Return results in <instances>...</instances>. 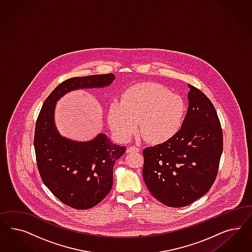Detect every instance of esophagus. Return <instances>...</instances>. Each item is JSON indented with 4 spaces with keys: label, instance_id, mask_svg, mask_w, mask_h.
Returning <instances> with one entry per match:
<instances>
[{
    "label": "esophagus",
    "instance_id": "1",
    "mask_svg": "<svg viewBox=\"0 0 252 252\" xmlns=\"http://www.w3.org/2000/svg\"><path fill=\"white\" fill-rule=\"evenodd\" d=\"M138 152H139V149L136 146H130L129 148H127V150H126L127 153H138Z\"/></svg>",
    "mask_w": 252,
    "mask_h": 252
}]
</instances>
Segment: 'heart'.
<instances>
[{"mask_svg":"<svg viewBox=\"0 0 252 252\" xmlns=\"http://www.w3.org/2000/svg\"><path fill=\"white\" fill-rule=\"evenodd\" d=\"M186 115L183 98L162 85L138 83L123 94L121 102L114 101L107 120L114 135L127 141L137 130L152 143H161L175 137L181 128Z\"/></svg>","mask_w":252,"mask_h":252,"instance_id":"obj_1","label":"heart"}]
</instances>
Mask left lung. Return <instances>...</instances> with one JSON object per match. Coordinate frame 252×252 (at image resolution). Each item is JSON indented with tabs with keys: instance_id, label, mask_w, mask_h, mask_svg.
<instances>
[{
	"instance_id": "left-lung-1",
	"label": "left lung",
	"mask_w": 252,
	"mask_h": 252,
	"mask_svg": "<svg viewBox=\"0 0 252 252\" xmlns=\"http://www.w3.org/2000/svg\"><path fill=\"white\" fill-rule=\"evenodd\" d=\"M189 88L181 129L143 151L147 188L160 202L174 208L189 205L210 190L222 153V131L214 104L197 88Z\"/></svg>"
}]
</instances>
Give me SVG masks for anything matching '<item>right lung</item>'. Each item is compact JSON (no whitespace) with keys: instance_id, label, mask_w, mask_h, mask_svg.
<instances>
[{"instance_id":"obj_1","label":"right lung","mask_w":252,"mask_h":252,"mask_svg":"<svg viewBox=\"0 0 252 252\" xmlns=\"http://www.w3.org/2000/svg\"><path fill=\"white\" fill-rule=\"evenodd\" d=\"M114 74L72 77L47 97L36 122L34 148L38 173L46 187L63 204L76 210L96 206L113 187L115 160L126 147L115 145L99 133L90 141H75L60 135L54 123L56 102L76 90L104 88Z\"/></svg>"}]
</instances>
